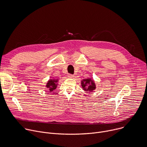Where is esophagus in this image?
<instances>
[{
  "instance_id": "1",
  "label": "esophagus",
  "mask_w": 147,
  "mask_h": 147,
  "mask_svg": "<svg viewBox=\"0 0 147 147\" xmlns=\"http://www.w3.org/2000/svg\"><path fill=\"white\" fill-rule=\"evenodd\" d=\"M74 76V75H73V74H69V75H68V77H69V78H73Z\"/></svg>"
}]
</instances>
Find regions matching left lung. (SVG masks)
Returning <instances> with one entry per match:
<instances>
[{"label":"left lung","mask_w":147,"mask_h":147,"mask_svg":"<svg viewBox=\"0 0 147 147\" xmlns=\"http://www.w3.org/2000/svg\"><path fill=\"white\" fill-rule=\"evenodd\" d=\"M81 84L82 88L86 91L91 92L94 91L96 88L94 82L90 78L83 80L82 81Z\"/></svg>","instance_id":"left-lung-1"}]
</instances>
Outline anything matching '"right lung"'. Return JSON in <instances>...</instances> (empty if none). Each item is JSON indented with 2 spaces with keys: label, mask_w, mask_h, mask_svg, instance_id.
I'll use <instances>...</instances> for the list:
<instances>
[{
  "label": "right lung",
  "mask_w": 147,
  "mask_h": 147,
  "mask_svg": "<svg viewBox=\"0 0 147 147\" xmlns=\"http://www.w3.org/2000/svg\"><path fill=\"white\" fill-rule=\"evenodd\" d=\"M57 82H58L57 79H55V78L50 79L48 81L46 87L49 90L50 92H51L57 88Z\"/></svg>",
  "instance_id": "1"
}]
</instances>
